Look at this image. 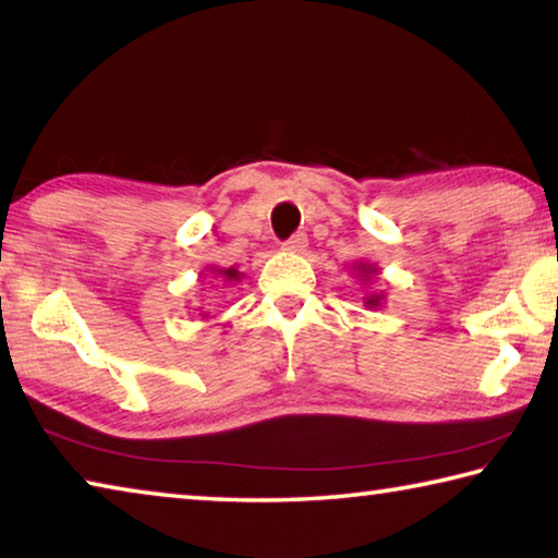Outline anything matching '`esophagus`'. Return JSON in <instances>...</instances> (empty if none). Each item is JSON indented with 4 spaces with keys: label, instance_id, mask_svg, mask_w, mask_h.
I'll return each mask as SVG.
<instances>
[{
    "label": "esophagus",
    "instance_id": "1",
    "mask_svg": "<svg viewBox=\"0 0 558 558\" xmlns=\"http://www.w3.org/2000/svg\"><path fill=\"white\" fill-rule=\"evenodd\" d=\"M305 248H307V235L305 233H295L292 239L282 243V251H288V253H305Z\"/></svg>",
    "mask_w": 558,
    "mask_h": 558
}]
</instances>
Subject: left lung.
I'll return each mask as SVG.
<instances>
[{
	"label": "left lung",
	"instance_id": "1",
	"mask_svg": "<svg viewBox=\"0 0 558 558\" xmlns=\"http://www.w3.org/2000/svg\"><path fill=\"white\" fill-rule=\"evenodd\" d=\"M352 270L356 272V278L362 280V282H369V280H372V276H376V272H379V268H376L374 263H354ZM384 302H386V295H384V292H366V295H364V305L369 307V310L381 307Z\"/></svg>",
	"mask_w": 558,
	"mask_h": 558
}]
</instances>
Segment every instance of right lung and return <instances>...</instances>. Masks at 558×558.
Returning a JSON list of instances; mask_svg holds the SVG:
<instances>
[{
    "label": "right lung",
    "instance_id": "right-lung-1",
    "mask_svg": "<svg viewBox=\"0 0 558 558\" xmlns=\"http://www.w3.org/2000/svg\"><path fill=\"white\" fill-rule=\"evenodd\" d=\"M206 272H199V278H204ZM209 276H214L216 280H221L223 286H235V282L243 280V272L235 270V268H209ZM202 317H209V315H202Z\"/></svg>",
    "mask_w": 558,
    "mask_h": 558
}]
</instances>
